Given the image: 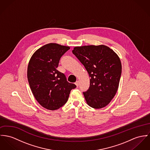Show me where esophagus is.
<instances>
[{"label": "esophagus", "mask_w": 150, "mask_h": 150, "mask_svg": "<svg viewBox=\"0 0 150 150\" xmlns=\"http://www.w3.org/2000/svg\"><path fill=\"white\" fill-rule=\"evenodd\" d=\"M75 85H76L77 87H78V86H79V81H76L75 83Z\"/></svg>", "instance_id": "1"}]
</instances>
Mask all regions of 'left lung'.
Returning a JSON list of instances; mask_svg holds the SVG:
<instances>
[{
	"label": "left lung",
	"mask_w": 150,
	"mask_h": 150,
	"mask_svg": "<svg viewBox=\"0 0 150 150\" xmlns=\"http://www.w3.org/2000/svg\"><path fill=\"white\" fill-rule=\"evenodd\" d=\"M72 53L83 64L91 78L88 90L83 92L87 103L93 108L104 107L118 89L122 74L119 57L104 45L75 47Z\"/></svg>",
	"instance_id": "left-lung-1"
}]
</instances>
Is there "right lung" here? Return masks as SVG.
Masks as SVG:
<instances>
[{
    "label": "right lung",
    "mask_w": 150,
    "mask_h": 150,
    "mask_svg": "<svg viewBox=\"0 0 150 150\" xmlns=\"http://www.w3.org/2000/svg\"><path fill=\"white\" fill-rule=\"evenodd\" d=\"M69 48L49 43L36 50L30 60L27 78L30 88L38 103L48 110H58L64 105L71 90L76 87L57 69L60 59Z\"/></svg>",
    "instance_id": "1"
}]
</instances>
